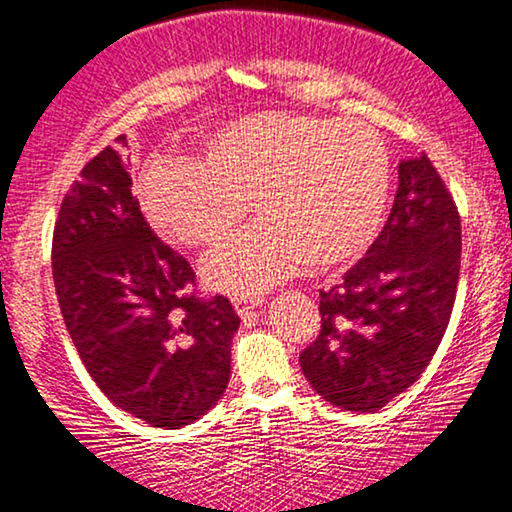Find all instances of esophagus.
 <instances>
[{
    "mask_svg": "<svg viewBox=\"0 0 512 512\" xmlns=\"http://www.w3.org/2000/svg\"><path fill=\"white\" fill-rule=\"evenodd\" d=\"M259 304H262V299L259 297H236L234 299V308L241 318H248V315L253 313Z\"/></svg>",
    "mask_w": 512,
    "mask_h": 512,
    "instance_id": "obj_1",
    "label": "esophagus"
}]
</instances>
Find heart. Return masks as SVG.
<instances>
[{"label": "heart", "instance_id": "b5f03b06", "mask_svg": "<svg viewBox=\"0 0 512 512\" xmlns=\"http://www.w3.org/2000/svg\"><path fill=\"white\" fill-rule=\"evenodd\" d=\"M390 197V155L359 120L259 111L208 134L192 160L155 162L139 183L157 232L211 248L248 211L255 225L204 262L206 283L253 297L301 266L336 269L366 253Z\"/></svg>", "mask_w": 512, "mask_h": 512}]
</instances>
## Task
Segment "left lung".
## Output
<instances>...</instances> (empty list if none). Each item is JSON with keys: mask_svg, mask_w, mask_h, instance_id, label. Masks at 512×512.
<instances>
[{"mask_svg": "<svg viewBox=\"0 0 512 512\" xmlns=\"http://www.w3.org/2000/svg\"><path fill=\"white\" fill-rule=\"evenodd\" d=\"M459 264L455 199L427 155L403 160L383 232L341 285L320 292V334L299 357L313 390L355 413L408 390L448 329Z\"/></svg>", "mask_w": 512, "mask_h": 512, "instance_id": "obj_1", "label": "left lung"}]
</instances>
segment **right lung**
Returning <instances> with one entry per match:
<instances>
[{
    "mask_svg": "<svg viewBox=\"0 0 512 512\" xmlns=\"http://www.w3.org/2000/svg\"><path fill=\"white\" fill-rule=\"evenodd\" d=\"M53 280L85 369L125 413L178 429L225 394L239 315L222 294L197 297L190 262L150 229L111 146L64 194Z\"/></svg>",
    "mask_w": 512,
    "mask_h": 512,
    "instance_id": "right-lung-1",
    "label": "right lung"
}]
</instances>
